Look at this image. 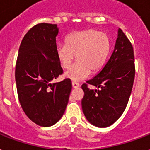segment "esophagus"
I'll use <instances>...</instances> for the list:
<instances>
[{
  "label": "esophagus",
  "mask_w": 150,
  "mask_h": 150,
  "mask_svg": "<svg viewBox=\"0 0 150 150\" xmlns=\"http://www.w3.org/2000/svg\"><path fill=\"white\" fill-rule=\"evenodd\" d=\"M72 85H73V88H77L80 87V84L77 82H76V81H73L72 82Z\"/></svg>",
  "instance_id": "esophagus-1"
}]
</instances>
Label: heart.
<instances>
[{
  "instance_id": "heart-1",
  "label": "heart",
  "mask_w": 150,
  "mask_h": 150,
  "mask_svg": "<svg viewBox=\"0 0 150 150\" xmlns=\"http://www.w3.org/2000/svg\"><path fill=\"white\" fill-rule=\"evenodd\" d=\"M66 45L56 48L59 63L69 69L76 55L77 62L66 73L73 81H81L90 74H96L105 65L111 48L110 37L105 33L91 29L75 32L67 36Z\"/></svg>"
}]
</instances>
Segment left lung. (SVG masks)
<instances>
[{
    "label": "left lung",
    "mask_w": 150,
    "mask_h": 150,
    "mask_svg": "<svg viewBox=\"0 0 150 150\" xmlns=\"http://www.w3.org/2000/svg\"><path fill=\"white\" fill-rule=\"evenodd\" d=\"M134 50L120 29L114 50L103 69L81 86L84 96L81 101L85 117L91 125L106 127L119 119L126 109L134 83ZM98 89L91 90L87 84Z\"/></svg>",
    "instance_id": "1"
}]
</instances>
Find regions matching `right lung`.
I'll return each mask as SVG.
<instances>
[{"instance_id":"add662e5","label":"right lung","mask_w":150,"mask_h":150,"mask_svg":"<svg viewBox=\"0 0 150 150\" xmlns=\"http://www.w3.org/2000/svg\"><path fill=\"white\" fill-rule=\"evenodd\" d=\"M56 24L39 23L24 36L16 66L20 105L30 119L50 127L61 119L72 89L70 79L51 83L62 74L56 55Z\"/></svg>"}]
</instances>
